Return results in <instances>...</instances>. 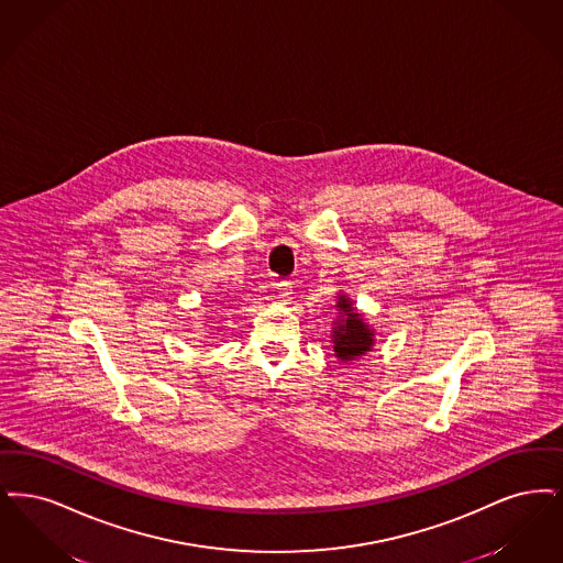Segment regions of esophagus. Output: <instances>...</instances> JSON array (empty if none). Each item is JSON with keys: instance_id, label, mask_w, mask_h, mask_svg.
<instances>
[{"instance_id": "1", "label": "esophagus", "mask_w": 563, "mask_h": 563, "mask_svg": "<svg viewBox=\"0 0 563 563\" xmlns=\"http://www.w3.org/2000/svg\"><path fill=\"white\" fill-rule=\"evenodd\" d=\"M275 290H277V294H279L282 298H290V294H292V282H290V279H277Z\"/></svg>"}]
</instances>
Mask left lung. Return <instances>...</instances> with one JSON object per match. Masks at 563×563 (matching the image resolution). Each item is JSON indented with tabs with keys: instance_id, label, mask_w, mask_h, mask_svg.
<instances>
[{
	"instance_id": "8db88e82",
	"label": "left lung",
	"mask_w": 563,
	"mask_h": 563,
	"mask_svg": "<svg viewBox=\"0 0 563 563\" xmlns=\"http://www.w3.org/2000/svg\"><path fill=\"white\" fill-rule=\"evenodd\" d=\"M344 313V319L334 328V351L336 357L351 360L355 355H362L372 346V332L367 330L366 323L360 318V313H353L351 302L341 296L336 305Z\"/></svg>"
}]
</instances>
